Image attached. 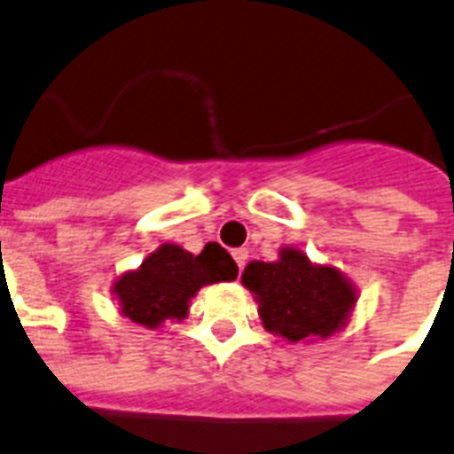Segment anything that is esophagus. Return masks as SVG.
<instances>
[{"label":"esophagus","mask_w":454,"mask_h":454,"mask_svg":"<svg viewBox=\"0 0 454 454\" xmlns=\"http://www.w3.org/2000/svg\"><path fill=\"white\" fill-rule=\"evenodd\" d=\"M231 255H234V260H237L239 270H244L246 260H248V250H246V248H237V250H234V253H231Z\"/></svg>","instance_id":"obj_1"}]
</instances>
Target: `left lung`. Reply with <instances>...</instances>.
I'll list each match as a JSON object with an SVG mask.
<instances>
[{
  "label": "left lung",
  "mask_w": 454,
  "mask_h": 454,
  "mask_svg": "<svg viewBox=\"0 0 454 454\" xmlns=\"http://www.w3.org/2000/svg\"><path fill=\"white\" fill-rule=\"evenodd\" d=\"M241 284L253 293L257 314L271 335L314 342L342 330L356 307V286L333 264H317L286 246L274 262L246 264Z\"/></svg>",
  "instance_id": "1"
}]
</instances>
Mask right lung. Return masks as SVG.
<instances>
[{"instance_id":"right-lung-1","label":"right lung","mask_w":454,"mask_h":454,"mask_svg":"<svg viewBox=\"0 0 454 454\" xmlns=\"http://www.w3.org/2000/svg\"><path fill=\"white\" fill-rule=\"evenodd\" d=\"M237 262L220 244H206L194 255L177 244H161L137 270L124 271L112 286L119 314L145 328H161L166 321H183L192 297L204 286L234 281Z\"/></svg>"}]
</instances>
